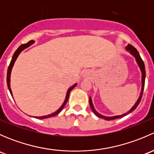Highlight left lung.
<instances>
[{
    "label": "left lung",
    "mask_w": 154,
    "mask_h": 154,
    "mask_svg": "<svg viewBox=\"0 0 154 154\" xmlns=\"http://www.w3.org/2000/svg\"><path fill=\"white\" fill-rule=\"evenodd\" d=\"M126 50H127V51H128V52L130 53V54H131L133 57H134L135 60H136V63H137L138 66H139V69H140L141 72H142V88H141L140 94H139V98H138V100H136V102L135 103V104L133 105V107H132V108L130 109L127 112H126L123 115H121V116H111V117H107V116H102V115H100V113L97 112L95 110V109H94V105H93L92 100H91V97H89V104H90V106H91V110H92V112H94V114L95 115V116H97L98 118L103 119H104V120H106V121L115 120V119H120V118H122V117H124V116H127V115L130 114V112H132L134 111V110L136 109V108L138 106V105H139V103H140L141 100H142V94H143V91H144V80H145V75H146L145 67H144V62H143V60H142V58H141L140 55H139V52H138L137 50L133 47V45H127V46L126 47Z\"/></svg>",
    "instance_id": "left-lung-1"
}]
</instances>
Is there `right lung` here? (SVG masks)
Listing matches in <instances>:
<instances>
[{
    "instance_id": "obj_1",
    "label": "right lung",
    "mask_w": 154,
    "mask_h": 154,
    "mask_svg": "<svg viewBox=\"0 0 154 154\" xmlns=\"http://www.w3.org/2000/svg\"><path fill=\"white\" fill-rule=\"evenodd\" d=\"M34 42H35V41H33V40H31V41H29V42H27V44H24V45H20L19 47H18V49H17L16 51H15V52L14 53L13 56H12V60H11L10 64V66H9V68H8V71H7V86H8L9 91H10L11 95H12V97H13V96H12V89H11V88H10V76H11V72H12V67H13L14 64H15V60H17V58H18V55H19V54H21V51H23L24 49H26V48H27L28 47H29V46H30V45H32L33 44ZM77 83H75V84H74L72 86H71L69 88H68V91H67V93H66V98H65L64 102H63V104H62V106H60V108H59L57 110V111L54 112H53V113H51V114L48 115V116H33V117L35 118V119H48V118L54 117V116H57V115H58L59 113H60V112L62 111V109H63V107L65 106V105L66 104V103H67V101H68V97H69V94H70V92H71V91L73 89V88H74V87L77 86Z\"/></svg>"
}]
</instances>
